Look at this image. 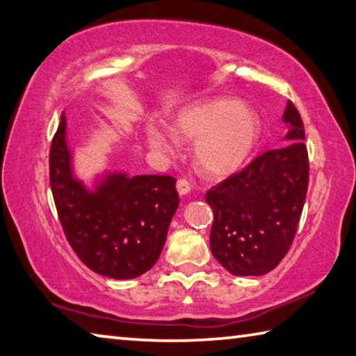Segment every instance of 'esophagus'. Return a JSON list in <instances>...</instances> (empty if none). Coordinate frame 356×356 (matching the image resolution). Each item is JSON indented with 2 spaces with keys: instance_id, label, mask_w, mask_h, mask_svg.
Here are the masks:
<instances>
[{
  "instance_id": "34e87169",
  "label": "esophagus",
  "mask_w": 356,
  "mask_h": 356,
  "mask_svg": "<svg viewBox=\"0 0 356 356\" xmlns=\"http://www.w3.org/2000/svg\"><path fill=\"white\" fill-rule=\"evenodd\" d=\"M177 191H178L179 195H188L191 192V184H189L188 179H178Z\"/></svg>"
}]
</instances>
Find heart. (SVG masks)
Returning a JSON list of instances; mask_svg holds the SVG:
<instances>
[{"label":"heart","instance_id":"b5f03b06","mask_svg":"<svg viewBox=\"0 0 356 356\" xmlns=\"http://www.w3.org/2000/svg\"><path fill=\"white\" fill-rule=\"evenodd\" d=\"M173 134L197 140L195 161L208 177H227L244 164L257 147L261 123L254 111L234 98H211L181 111L175 120ZM148 145L170 153L173 137L154 127L145 128Z\"/></svg>","mask_w":356,"mask_h":356}]
</instances>
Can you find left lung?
<instances>
[{
    "mask_svg": "<svg viewBox=\"0 0 356 356\" xmlns=\"http://www.w3.org/2000/svg\"><path fill=\"white\" fill-rule=\"evenodd\" d=\"M282 148L253 159L244 170L207 192L213 208L211 252L238 277H259L275 269L292 245L308 191V152L302 117L288 102Z\"/></svg>",
    "mask_w": 356,
    "mask_h": 356,
    "instance_id": "1",
    "label": "left lung"
}]
</instances>
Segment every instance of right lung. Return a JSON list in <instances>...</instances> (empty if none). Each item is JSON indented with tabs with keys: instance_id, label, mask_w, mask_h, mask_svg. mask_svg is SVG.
I'll return each instance as SVG.
<instances>
[{
	"instance_id": "add662e5",
	"label": "right lung",
	"mask_w": 356,
	"mask_h": 356,
	"mask_svg": "<svg viewBox=\"0 0 356 356\" xmlns=\"http://www.w3.org/2000/svg\"><path fill=\"white\" fill-rule=\"evenodd\" d=\"M49 183L68 244L90 270L129 280L156 264L179 204L173 177L106 172L89 189L74 177L62 114L49 149Z\"/></svg>"
}]
</instances>
